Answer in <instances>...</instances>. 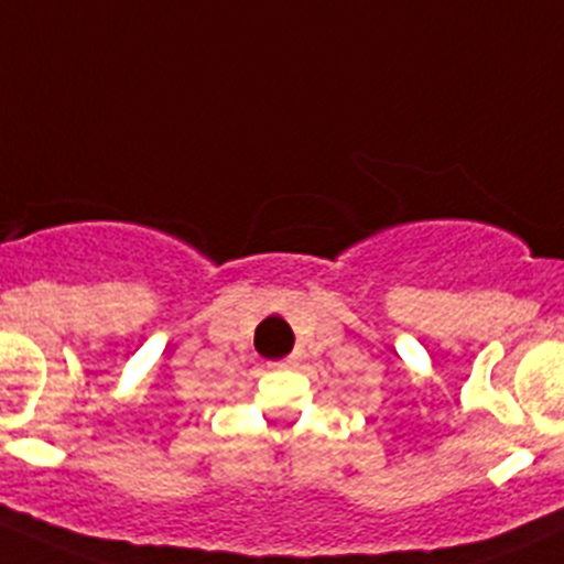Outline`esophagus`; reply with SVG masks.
I'll list each match as a JSON object with an SVG mask.
<instances>
[{"instance_id": "1", "label": "esophagus", "mask_w": 564, "mask_h": 564, "mask_svg": "<svg viewBox=\"0 0 564 564\" xmlns=\"http://www.w3.org/2000/svg\"><path fill=\"white\" fill-rule=\"evenodd\" d=\"M294 366H297V360H294V357H286V360L275 362V366H272V368H294Z\"/></svg>"}]
</instances>
